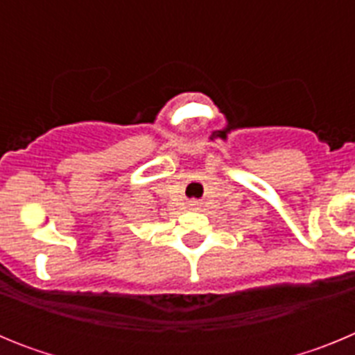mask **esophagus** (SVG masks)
Returning <instances> with one entry per match:
<instances>
[{"instance_id": "obj_1", "label": "esophagus", "mask_w": 355, "mask_h": 355, "mask_svg": "<svg viewBox=\"0 0 355 355\" xmlns=\"http://www.w3.org/2000/svg\"><path fill=\"white\" fill-rule=\"evenodd\" d=\"M190 205H192L193 208H197V206H199V202H197V200H193V202H190Z\"/></svg>"}]
</instances>
